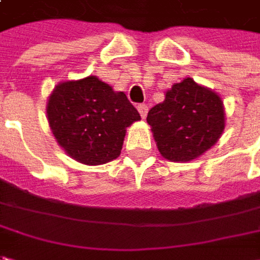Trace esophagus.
<instances>
[{"mask_svg":"<svg viewBox=\"0 0 260 260\" xmlns=\"http://www.w3.org/2000/svg\"><path fill=\"white\" fill-rule=\"evenodd\" d=\"M137 108H138L139 115H141L142 118H145V116H147V113H148V106H147V105H145V103H141V105H138Z\"/></svg>","mask_w":260,"mask_h":260,"instance_id":"esophagus-1","label":"esophagus"}]
</instances>
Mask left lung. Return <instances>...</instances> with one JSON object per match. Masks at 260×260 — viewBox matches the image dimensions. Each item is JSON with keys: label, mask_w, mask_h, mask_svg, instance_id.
<instances>
[{"label": "left lung", "mask_w": 260, "mask_h": 260, "mask_svg": "<svg viewBox=\"0 0 260 260\" xmlns=\"http://www.w3.org/2000/svg\"><path fill=\"white\" fill-rule=\"evenodd\" d=\"M147 122L162 157L190 162L219 141L226 112L219 94L185 77L167 90L164 102L148 112Z\"/></svg>", "instance_id": "1"}]
</instances>
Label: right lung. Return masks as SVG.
<instances>
[{
	"instance_id": "obj_1",
	"label": "right lung",
	"mask_w": 260,
	"mask_h": 260,
	"mask_svg": "<svg viewBox=\"0 0 260 260\" xmlns=\"http://www.w3.org/2000/svg\"><path fill=\"white\" fill-rule=\"evenodd\" d=\"M46 112L58 145L85 166L116 159L126 128L141 119L126 94L92 75L54 86Z\"/></svg>"
}]
</instances>
